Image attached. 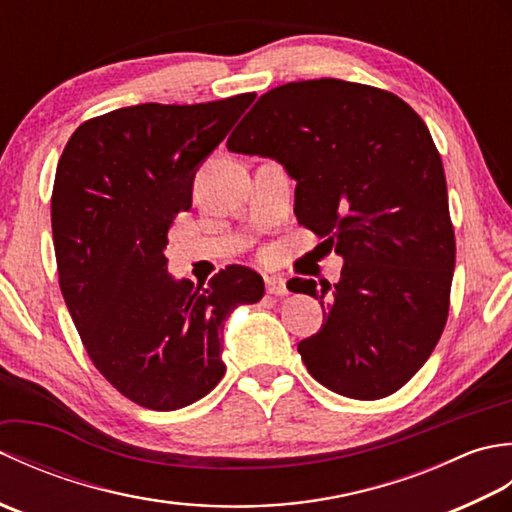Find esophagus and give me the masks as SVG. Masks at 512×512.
Listing matches in <instances>:
<instances>
[{"instance_id": "1", "label": "esophagus", "mask_w": 512, "mask_h": 512, "mask_svg": "<svg viewBox=\"0 0 512 512\" xmlns=\"http://www.w3.org/2000/svg\"><path fill=\"white\" fill-rule=\"evenodd\" d=\"M266 290L268 295H275V297H284L288 295V288H286V281L281 277H266Z\"/></svg>"}]
</instances>
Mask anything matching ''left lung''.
<instances>
[{"label":"left lung","mask_w":512,"mask_h":512,"mask_svg":"<svg viewBox=\"0 0 512 512\" xmlns=\"http://www.w3.org/2000/svg\"><path fill=\"white\" fill-rule=\"evenodd\" d=\"M226 147L281 162L299 224L345 259L339 284H288L328 312L299 343L312 378L356 400L394 394L436 350L451 303L455 235L427 125L387 90L295 81L259 96Z\"/></svg>","instance_id":"left-lung-1"}]
</instances>
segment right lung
<instances>
[{
	"instance_id": "1",
	"label": "right lung",
	"mask_w": 512,
	"mask_h": 512,
	"mask_svg": "<svg viewBox=\"0 0 512 512\" xmlns=\"http://www.w3.org/2000/svg\"><path fill=\"white\" fill-rule=\"evenodd\" d=\"M253 101L121 107L76 127L59 158L52 239L65 306L94 367L140 407L173 411L209 394L226 372L224 319L264 297L246 266L193 286L165 257L195 169Z\"/></svg>"
}]
</instances>
